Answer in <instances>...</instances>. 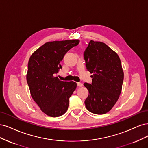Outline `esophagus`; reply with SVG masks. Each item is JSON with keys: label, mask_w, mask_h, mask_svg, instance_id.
<instances>
[{"label": "esophagus", "mask_w": 148, "mask_h": 148, "mask_svg": "<svg viewBox=\"0 0 148 148\" xmlns=\"http://www.w3.org/2000/svg\"><path fill=\"white\" fill-rule=\"evenodd\" d=\"M77 86L78 87H82L83 86V84L80 83V82H77Z\"/></svg>", "instance_id": "1"}]
</instances>
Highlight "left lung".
I'll return each instance as SVG.
<instances>
[{
  "instance_id": "8db88e82",
  "label": "left lung",
  "mask_w": 148,
  "mask_h": 148,
  "mask_svg": "<svg viewBox=\"0 0 148 148\" xmlns=\"http://www.w3.org/2000/svg\"><path fill=\"white\" fill-rule=\"evenodd\" d=\"M87 69L93 74L92 84L84 83L88 90L85 101L87 110L104 114L116 104L120 95L123 72L118 55L101 42L90 40L84 53Z\"/></svg>"
}]
</instances>
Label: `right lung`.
<instances>
[{"instance_id":"right-lung-1","label":"right lung","mask_w":148,"mask_h":148,"mask_svg":"<svg viewBox=\"0 0 148 148\" xmlns=\"http://www.w3.org/2000/svg\"><path fill=\"white\" fill-rule=\"evenodd\" d=\"M79 40L47 42L31 56L27 66V82L31 97L47 116L60 117L67 111L69 99L77 87L75 82H64L55 75L61 62Z\"/></svg>"}]
</instances>
